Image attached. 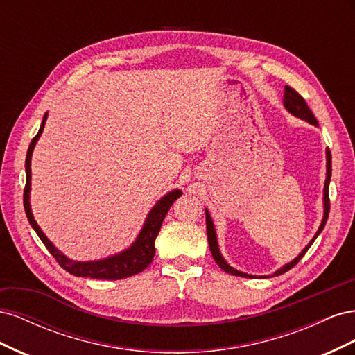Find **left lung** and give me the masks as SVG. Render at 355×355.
Returning <instances> with one entry per match:
<instances>
[{"label":"left lung","mask_w":355,"mask_h":355,"mask_svg":"<svg viewBox=\"0 0 355 355\" xmlns=\"http://www.w3.org/2000/svg\"><path fill=\"white\" fill-rule=\"evenodd\" d=\"M283 105H284V108H286L290 114H292V115H295V116L300 118V120H304V121H306V123H309V124H313V125L318 127V121L315 120L314 114L311 112V110L308 108V105H306L305 99H304L302 96H300L295 89L288 87V85H286V87H284V99H283ZM326 161H327V163H326V182H324V189H323V207H324V211H323V219H321V223H320V227H318V230H317L315 235L313 237V240H311V241L305 245V249L295 257L293 261H290L288 263L283 265L282 268H278L277 271H274V272H272V274H270V275H261V277L266 278V277L282 275V274L287 272L288 270H292V268H293V266H295L300 259H302V256L308 252V249L311 247V244H313V243L315 241V239L318 237L320 232L323 231L324 225H326V222H327V218H329V210H330V201H329V184H330V176H331V154H330V151H329V148L326 149ZM204 210H206L207 240H209V247H210V252H211V256H213L214 262H216V263L219 265L220 270H223L225 272H228V274L239 275V277H257V275L245 274V272H243V271L235 270V268H232L227 261L223 259V256H222V253H220V250H219L218 235H216V230H214L213 220H211V218H210V213H209V210H207V209H204Z\"/></svg>","instance_id":"1"}]
</instances>
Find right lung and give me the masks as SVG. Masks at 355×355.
Instances as JSON below:
<instances>
[{"mask_svg":"<svg viewBox=\"0 0 355 355\" xmlns=\"http://www.w3.org/2000/svg\"><path fill=\"white\" fill-rule=\"evenodd\" d=\"M47 112L42 116V123L37 136L32 139V142L28 148V154H26V161H25V170H26V187L24 192V206H25V213L26 218L31 223V227L34 228V231L38 234V237L41 241L44 243L47 247V250L51 253V256L55 257L58 263L63 268V270L68 271L69 274L75 277H89V278H96V280H121V278H127L136 275L139 272H142L148 265H151L154 254H155V239L159 232L161 223H163L166 214L168 209L180 196L182 191L180 189H173L167 192L164 197H161L155 206L149 210L148 216L144 222V227L141 232L137 234L136 240L132 243V245H128L127 249H124L120 253H115L112 256L103 257V259L98 261H73L67 254H63L58 247L53 244L47 237L46 234L42 232V230L38 227L37 220L34 219V214H32L31 210V158L32 153H34V148L38 142V139L44 130V125L47 121Z\"/></svg>","mask_w":355,"mask_h":355,"instance_id":"obj_1","label":"right lung"}]
</instances>
